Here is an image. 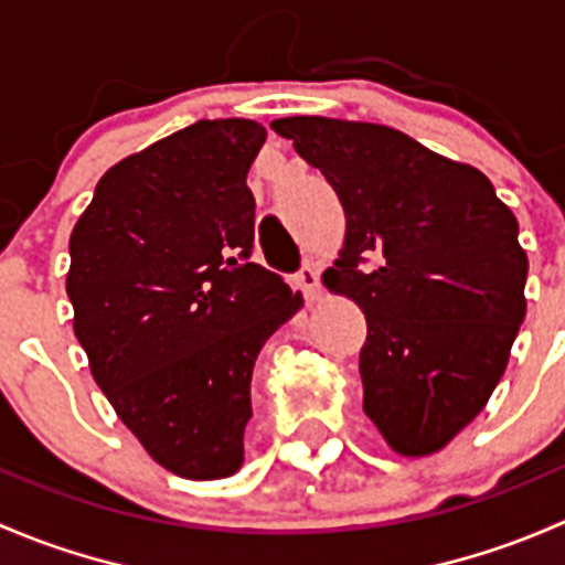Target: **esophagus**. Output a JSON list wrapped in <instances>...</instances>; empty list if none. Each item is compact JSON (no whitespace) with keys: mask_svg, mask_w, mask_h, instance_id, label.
I'll use <instances>...</instances> for the list:
<instances>
[{"mask_svg":"<svg viewBox=\"0 0 565 565\" xmlns=\"http://www.w3.org/2000/svg\"><path fill=\"white\" fill-rule=\"evenodd\" d=\"M295 284H298V289L303 292V298L309 300V303L319 300V270H317V265H306L303 270L295 276Z\"/></svg>","mask_w":565,"mask_h":565,"instance_id":"34e87169","label":"esophagus"}]
</instances>
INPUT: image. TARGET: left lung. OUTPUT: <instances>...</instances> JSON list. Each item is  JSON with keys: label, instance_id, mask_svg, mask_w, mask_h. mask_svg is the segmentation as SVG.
I'll return each instance as SVG.
<instances>
[{"label": "left lung", "instance_id": "obj_1", "mask_svg": "<svg viewBox=\"0 0 565 565\" xmlns=\"http://www.w3.org/2000/svg\"><path fill=\"white\" fill-rule=\"evenodd\" d=\"M339 193L347 230L322 276L366 315L363 413L396 454L443 451L487 407L525 319L520 224L487 174L388 125L284 117Z\"/></svg>", "mask_w": 565, "mask_h": 565}]
</instances>
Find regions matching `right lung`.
<instances>
[{
  "mask_svg": "<svg viewBox=\"0 0 565 565\" xmlns=\"http://www.w3.org/2000/svg\"><path fill=\"white\" fill-rule=\"evenodd\" d=\"M265 139L254 119H199L114 163L71 235L65 289L89 372L141 448L188 481L241 470L254 363L303 309L246 262V177Z\"/></svg>",
  "mask_w": 565,
  "mask_h": 565,
  "instance_id": "right-lung-1",
  "label": "right lung"
}]
</instances>
